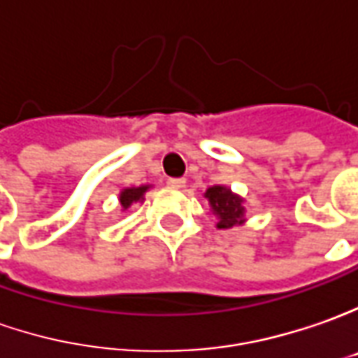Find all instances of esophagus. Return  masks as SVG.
Wrapping results in <instances>:
<instances>
[{
  "label": "esophagus",
  "mask_w": 358,
  "mask_h": 358,
  "mask_svg": "<svg viewBox=\"0 0 358 358\" xmlns=\"http://www.w3.org/2000/svg\"><path fill=\"white\" fill-rule=\"evenodd\" d=\"M166 184L170 188H184L186 186V180L184 178H168Z\"/></svg>",
  "instance_id": "obj_1"
}]
</instances>
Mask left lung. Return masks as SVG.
Segmentation results:
<instances>
[{
    "instance_id": "8db88e82",
    "label": "left lung",
    "mask_w": 358,
    "mask_h": 358,
    "mask_svg": "<svg viewBox=\"0 0 358 358\" xmlns=\"http://www.w3.org/2000/svg\"><path fill=\"white\" fill-rule=\"evenodd\" d=\"M206 198L212 206L214 214L217 216V228H231L236 224H241L243 220V206L240 196L231 194L224 186H212L206 190Z\"/></svg>"
}]
</instances>
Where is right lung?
Returning a JSON list of instances; mask_svg holds the SVG:
<instances>
[{
  "instance_id": "add662e5",
  "label": "right lung",
  "mask_w": 358,
  "mask_h": 358,
  "mask_svg": "<svg viewBox=\"0 0 358 358\" xmlns=\"http://www.w3.org/2000/svg\"><path fill=\"white\" fill-rule=\"evenodd\" d=\"M148 190V186H141V188H127V190L120 192V206L127 210L132 202H138L142 200L144 192Z\"/></svg>"
}]
</instances>
